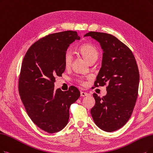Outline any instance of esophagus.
<instances>
[{"label": "esophagus", "mask_w": 153, "mask_h": 153, "mask_svg": "<svg viewBox=\"0 0 153 153\" xmlns=\"http://www.w3.org/2000/svg\"><path fill=\"white\" fill-rule=\"evenodd\" d=\"M80 95L82 97H85V96H87L88 95V94L86 93V92H84V91H81Z\"/></svg>", "instance_id": "obj_1"}]
</instances>
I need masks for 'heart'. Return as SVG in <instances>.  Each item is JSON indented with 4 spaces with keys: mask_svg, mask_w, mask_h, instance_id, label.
I'll return each instance as SVG.
<instances>
[{
    "mask_svg": "<svg viewBox=\"0 0 153 153\" xmlns=\"http://www.w3.org/2000/svg\"><path fill=\"white\" fill-rule=\"evenodd\" d=\"M78 51L83 56V57L89 63L90 61L94 59H97L99 56V52L97 48L93 45L90 44H85L78 48ZM73 60V55L70 50H67L65 54L64 62L66 67L71 65Z\"/></svg>",
    "mask_w": 153,
    "mask_h": 153,
    "instance_id": "obj_1",
    "label": "heart"
}]
</instances>
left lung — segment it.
<instances>
[{"instance_id":"obj_1","label":"left lung","mask_w":153,"mask_h":153,"mask_svg":"<svg viewBox=\"0 0 153 153\" xmlns=\"http://www.w3.org/2000/svg\"><path fill=\"white\" fill-rule=\"evenodd\" d=\"M84 36L99 42L103 52L95 87L108 84L106 95L93 94L95 104L90 113L100 129L113 132L126 124L136 104L139 83L136 61L130 49L114 36L91 31Z\"/></svg>"}]
</instances>
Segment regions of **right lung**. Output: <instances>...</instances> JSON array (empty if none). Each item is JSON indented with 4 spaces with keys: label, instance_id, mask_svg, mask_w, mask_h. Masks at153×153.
I'll return each mask as SVG.
<instances>
[{
    "label": "right lung",
    "instance_id": "add662e5",
    "mask_svg": "<svg viewBox=\"0 0 153 153\" xmlns=\"http://www.w3.org/2000/svg\"><path fill=\"white\" fill-rule=\"evenodd\" d=\"M76 39L80 37L72 30L49 34L34 42L23 59L19 80L21 100L33 123L48 133L67 125L70 107L80 96L74 86L65 91L54 88L55 76L65 70V54Z\"/></svg>",
    "mask_w": 153,
    "mask_h": 153
}]
</instances>
